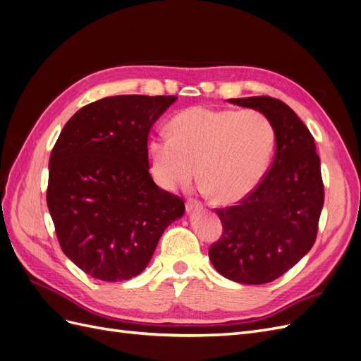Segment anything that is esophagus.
<instances>
[{"mask_svg": "<svg viewBox=\"0 0 361 361\" xmlns=\"http://www.w3.org/2000/svg\"><path fill=\"white\" fill-rule=\"evenodd\" d=\"M202 203L200 202H197V200H192V199H190L187 203H185V209H187V212L188 214H191V212H194V211H197V209H202Z\"/></svg>", "mask_w": 361, "mask_h": 361, "instance_id": "1", "label": "esophagus"}]
</instances>
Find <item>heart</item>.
Listing matches in <instances>:
<instances>
[{"instance_id":"obj_1","label":"heart","mask_w":361,"mask_h":361,"mask_svg":"<svg viewBox=\"0 0 361 361\" xmlns=\"http://www.w3.org/2000/svg\"><path fill=\"white\" fill-rule=\"evenodd\" d=\"M169 130L170 137L147 141L152 178L162 190L176 191L200 174L221 204L241 202L259 187L276 149L274 126L257 110L191 106L171 118Z\"/></svg>"}]
</instances>
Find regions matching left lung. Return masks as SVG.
Here are the masks:
<instances>
[{"label": "left lung", "instance_id": "8db88e82", "mask_svg": "<svg viewBox=\"0 0 361 361\" xmlns=\"http://www.w3.org/2000/svg\"><path fill=\"white\" fill-rule=\"evenodd\" d=\"M228 102L268 116L276 155L248 197L216 209L223 235L209 248V259L228 280L264 285L297 265L314 244L324 206L321 159L310 130L285 102L269 96Z\"/></svg>", "mask_w": 361, "mask_h": 361}]
</instances>
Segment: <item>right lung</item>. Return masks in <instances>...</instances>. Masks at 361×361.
Wrapping results in <instances>:
<instances>
[{
  "instance_id": "add662e5",
  "label": "right lung",
  "mask_w": 361,
  "mask_h": 361,
  "mask_svg": "<svg viewBox=\"0 0 361 361\" xmlns=\"http://www.w3.org/2000/svg\"><path fill=\"white\" fill-rule=\"evenodd\" d=\"M178 96L122 94L76 111L49 158L47 202L63 253L102 281L129 280L150 262L183 200L149 174L150 128Z\"/></svg>"
}]
</instances>
